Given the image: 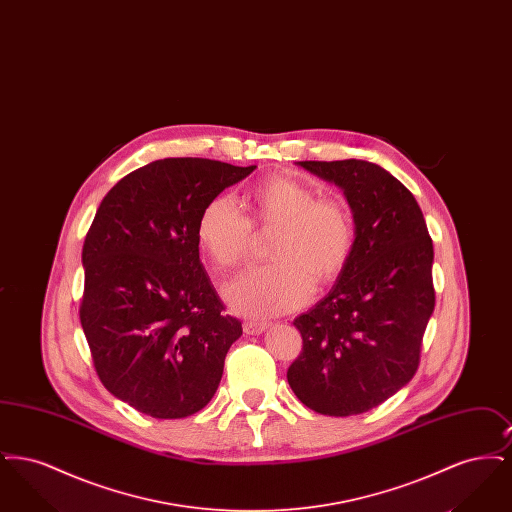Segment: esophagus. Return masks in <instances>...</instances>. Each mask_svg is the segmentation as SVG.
<instances>
[{"mask_svg":"<svg viewBox=\"0 0 512 512\" xmlns=\"http://www.w3.org/2000/svg\"><path fill=\"white\" fill-rule=\"evenodd\" d=\"M267 328V322H257V320H249V322H245L244 324V332L247 336H259V334H263Z\"/></svg>","mask_w":512,"mask_h":512,"instance_id":"34e87169","label":"esophagus"}]
</instances>
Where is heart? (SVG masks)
<instances>
[{"label": "heart", "mask_w": 512, "mask_h": 512, "mask_svg": "<svg viewBox=\"0 0 512 512\" xmlns=\"http://www.w3.org/2000/svg\"><path fill=\"white\" fill-rule=\"evenodd\" d=\"M249 219L220 195L197 220V244L213 265L236 268L253 255L257 235L274 234L272 265L253 268L224 288L232 311L245 317H274L301 307L313 292L336 282L347 267L355 222L345 203L318 199L307 184L276 174L249 194Z\"/></svg>", "instance_id": "b5f03b06"}]
</instances>
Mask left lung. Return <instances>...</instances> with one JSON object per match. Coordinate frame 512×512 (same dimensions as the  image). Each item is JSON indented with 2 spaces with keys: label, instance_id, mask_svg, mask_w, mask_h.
<instances>
[{
  "label": "left lung",
  "instance_id": "8db88e82",
  "mask_svg": "<svg viewBox=\"0 0 512 512\" xmlns=\"http://www.w3.org/2000/svg\"><path fill=\"white\" fill-rule=\"evenodd\" d=\"M340 188L355 244L340 278L293 320L303 351L288 384L309 409L351 416L378 407L411 382L434 313V247L414 195L380 165L299 161Z\"/></svg>",
  "mask_w": 512,
  "mask_h": 512
}]
</instances>
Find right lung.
I'll use <instances>...</instances> for the list:
<instances>
[{
	"instance_id": "right-lung-1",
	"label": "right lung",
	"mask_w": 512,
	"mask_h": 512,
	"mask_svg": "<svg viewBox=\"0 0 512 512\" xmlns=\"http://www.w3.org/2000/svg\"><path fill=\"white\" fill-rule=\"evenodd\" d=\"M257 167L171 157L103 197L82 249L80 322L101 384L153 418H184L215 395L242 322L199 261L197 220Z\"/></svg>"
}]
</instances>
